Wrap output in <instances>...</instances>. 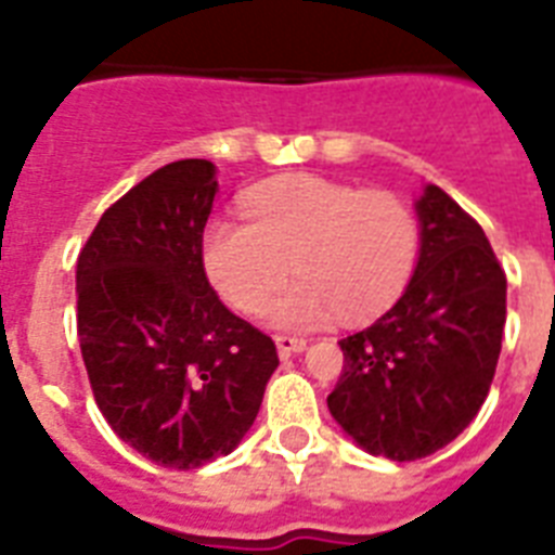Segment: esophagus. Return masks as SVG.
<instances>
[{
	"instance_id": "1",
	"label": "esophagus",
	"mask_w": 555,
	"mask_h": 555,
	"mask_svg": "<svg viewBox=\"0 0 555 555\" xmlns=\"http://www.w3.org/2000/svg\"><path fill=\"white\" fill-rule=\"evenodd\" d=\"M305 346H308V339H305V337H285V334H279V337H276L279 357L299 354V351H305Z\"/></svg>"
}]
</instances>
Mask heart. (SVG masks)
<instances>
[{
    "instance_id": "obj_1",
    "label": "heart",
    "mask_w": 555,
    "mask_h": 555,
    "mask_svg": "<svg viewBox=\"0 0 555 555\" xmlns=\"http://www.w3.org/2000/svg\"><path fill=\"white\" fill-rule=\"evenodd\" d=\"M244 216L204 224V273L230 308L253 317L294 264L299 279L270 308L279 328L377 317L403 294L421 253L417 216L391 190L287 176L247 192Z\"/></svg>"
}]
</instances>
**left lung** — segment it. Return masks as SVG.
Instances as JSON below:
<instances>
[{"label": "left lung", "mask_w": 555, "mask_h": 555, "mask_svg": "<svg viewBox=\"0 0 555 555\" xmlns=\"http://www.w3.org/2000/svg\"><path fill=\"white\" fill-rule=\"evenodd\" d=\"M421 259L405 294L339 339L334 421L371 455L417 461L469 426L490 395L507 322V276L481 224L440 186L417 201Z\"/></svg>", "instance_id": "8db88e82"}]
</instances>
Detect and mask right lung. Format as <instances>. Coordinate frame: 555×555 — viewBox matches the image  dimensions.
Listing matches in <instances>:
<instances>
[{"instance_id":"1","label":"right lung","mask_w":555,"mask_h":555,"mask_svg":"<svg viewBox=\"0 0 555 555\" xmlns=\"http://www.w3.org/2000/svg\"><path fill=\"white\" fill-rule=\"evenodd\" d=\"M216 167L186 158L134 184L77 256V337L98 409L167 469L238 447L276 371V343L209 285L201 233Z\"/></svg>"}]
</instances>
